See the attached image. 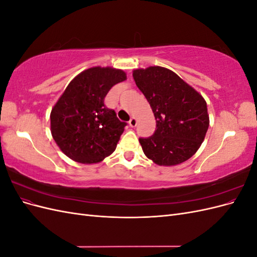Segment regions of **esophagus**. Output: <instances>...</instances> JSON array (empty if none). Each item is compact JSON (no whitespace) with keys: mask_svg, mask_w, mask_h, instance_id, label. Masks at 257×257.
Returning a JSON list of instances; mask_svg holds the SVG:
<instances>
[{"mask_svg":"<svg viewBox=\"0 0 257 257\" xmlns=\"http://www.w3.org/2000/svg\"><path fill=\"white\" fill-rule=\"evenodd\" d=\"M128 124H130V126H132V127L136 126V124H137V119L135 118V116H133V118H131V120L128 121Z\"/></svg>","mask_w":257,"mask_h":257,"instance_id":"34e87169","label":"esophagus"}]
</instances>
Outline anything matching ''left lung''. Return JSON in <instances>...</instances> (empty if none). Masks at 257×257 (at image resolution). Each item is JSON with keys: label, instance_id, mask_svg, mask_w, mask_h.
<instances>
[{"label": "left lung", "instance_id": "1", "mask_svg": "<svg viewBox=\"0 0 257 257\" xmlns=\"http://www.w3.org/2000/svg\"><path fill=\"white\" fill-rule=\"evenodd\" d=\"M133 77L157 120L154 134L139 138L145 155L160 166L188 161L199 149L209 127L205 98L166 67L137 68Z\"/></svg>", "mask_w": 257, "mask_h": 257}]
</instances>
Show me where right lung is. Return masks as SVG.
Wrapping results in <instances>:
<instances>
[{
    "mask_svg": "<svg viewBox=\"0 0 257 257\" xmlns=\"http://www.w3.org/2000/svg\"><path fill=\"white\" fill-rule=\"evenodd\" d=\"M126 79L122 69L94 66L77 75L52 107L50 131L66 157L81 164L102 162L115 150L126 123L104 105L114 84Z\"/></svg>",
    "mask_w": 257,
    "mask_h": 257,
    "instance_id": "add662e5",
    "label": "right lung"
}]
</instances>
